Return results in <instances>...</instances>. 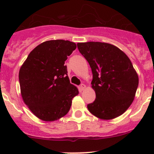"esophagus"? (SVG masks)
Masks as SVG:
<instances>
[{"mask_svg": "<svg viewBox=\"0 0 154 154\" xmlns=\"http://www.w3.org/2000/svg\"><path fill=\"white\" fill-rule=\"evenodd\" d=\"M85 88H86V86H85V85H84V84H81V85H80V90H81V91L85 90Z\"/></svg>", "mask_w": 154, "mask_h": 154, "instance_id": "1", "label": "esophagus"}]
</instances>
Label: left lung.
I'll use <instances>...</instances> for the list:
<instances>
[{
    "mask_svg": "<svg viewBox=\"0 0 154 154\" xmlns=\"http://www.w3.org/2000/svg\"><path fill=\"white\" fill-rule=\"evenodd\" d=\"M90 65L96 99L88 104L94 116L110 120L122 115L132 103L139 84L130 59L117 47L104 42L77 44Z\"/></svg>",
    "mask_w": 154,
    "mask_h": 154,
    "instance_id": "1",
    "label": "left lung"
}]
</instances>
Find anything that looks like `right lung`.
<instances>
[{"label":"right lung","mask_w":154,"mask_h":154,"mask_svg":"<svg viewBox=\"0 0 154 154\" xmlns=\"http://www.w3.org/2000/svg\"><path fill=\"white\" fill-rule=\"evenodd\" d=\"M65 40L43 42L28 55L19 72L25 104L39 119L53 121L66 115L78 89L70 83L65 61L76 49Z\"/></svg>","instance_id":"1"}]
</instances>
